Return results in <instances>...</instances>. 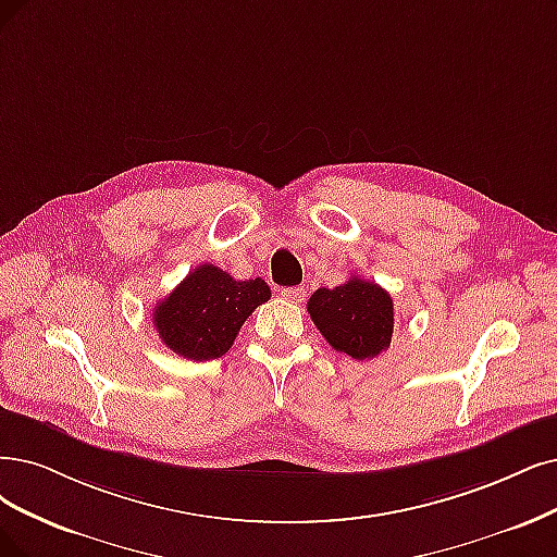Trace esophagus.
<instances>
[{
	"label": "esophagus",
	"instance_id": "1",
	"mask_svg": "<svg viewBox=\"0 0 557 557\" xmlns=\"http://www.w3.org/2000/svg\"><path fill=\"white\" fill-rule=\"evenodd\" d=\"M282 296L294 305H300L305 300L307 292H305V286H289V289H282Z\"/></svg>",
	"mask_w": 557,
	"mask_h": 557
}]
</instances>
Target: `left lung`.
I'll use <instances>...</instances> for the list:
<instances>
[{
	"label": "left lung",
	"mask_w": 557,
	"mask_h": 557,
	"mask_svg": "<svg viewBox=\"0 0 557 557\" xmlns=\"http://www.w3.org/2000/svg\"><path fill=\"white\" fill-rule=\"evenodd\" d=\"M307 312L325 342L354 360L376 358L393 339V298L379 284L358 275L335 289H317Z\"/></svg>",
	"instance_id": "obj_1"
}]
</instances>
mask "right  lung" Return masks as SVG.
I'll list each match as a JSON object with an SVG mask.
<instances>
[{"label":"right lung","instance_id":"right-lung-1","mask_svg":"<svg viewBox=\"0 0 557 557\" xmlns=\"http://www.w3.org/2000/svg\"><path fill=\"white\" fill-rule=\"evenodd\" d=\"M271 298L261 277L234 280L213 263H201L153 307L162 344L181 358L215 360L230 351L240 325Z\"/></svg>","mask_w":557,"mask_h":557}]
</instances>
